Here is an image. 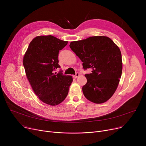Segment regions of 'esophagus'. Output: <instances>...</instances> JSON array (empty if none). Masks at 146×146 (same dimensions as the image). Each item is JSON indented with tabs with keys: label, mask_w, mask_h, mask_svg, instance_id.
I'll use <instances>...</instances> for the list:
<instances>
[{
	"label": "esophagus",
	"mask_w": 146,
	"mask_h": 146,
	"mask_svg": "<svg viewBox=\"0 0 146 146\" xmlns=\"http://www.w3.org/2000/svg\"><path fill=\"white\" fill-rule=\"evenodd\" d=\"M79 75H80V74H79V73H76V74L74 76V78H78L79 76Z\"/></svg>",
	"instance_id": "obj_1"
}]
</instances>
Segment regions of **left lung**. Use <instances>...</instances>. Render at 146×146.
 <instances>
[{
	"label": "left lung",
	"mask_w": 146,
	"mask_h": 146,
	"mask_svg": "<svg viewBox=\"0 0 146 146\" xmlns=\"http://www.w3.org/2000/svg\"><path fill=\"white\" fill-rule=\"evenodd\" d=\"M70 47L83 62L87 83L82 88L83 95L95 104L104 103L117 90L122 70L121 52L113 41L105 36H94L72 41Z\"/></svg>",
	"instance_id": "8db88e82"
}]
</instances>
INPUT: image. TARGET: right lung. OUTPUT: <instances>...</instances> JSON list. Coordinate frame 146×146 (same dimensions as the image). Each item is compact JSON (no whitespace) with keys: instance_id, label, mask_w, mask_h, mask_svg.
I'll return each instance as SVG.
<instances>
[{"instance_id":"right-lung-1","label":"right lung","mask_w":146,"mask_h":146,"mask_svg":"<svg viewBox=\"0 0 146 146\" xmlns=\"http://www.w3.org/2000/svg\"><path fill=\"white\" fill-rule=\"evenodd\" d=\"M67 43L52 35L38 36L29 43L23 58L26 76L35 94L51 106L64 100L73 82L72 76L63 75L61 71L54 73L60 68L59 51Z\"/></svg>"}]
</instances>
